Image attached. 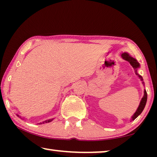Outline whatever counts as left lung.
I'll return each mask as SVG.
<instances>
[{"instance_id": "1", "label": "left lung", "mask_w": 157, "mask_h": 157, "mask_svg": "<svg viewBox=\"0 0 157 157\" xmlns=\"http://www.w3.org/2000/svg\"><path fill=\"white\" fill-rule=\"evenodd\" d=\"M121 57L123 59L126 60L128 62H129V63L131 64V66H132L133 68L134 69L135 74H136V75L138 77H139V78L140 79V81L142 82V84H143V86H144V82H143V79L142 78V76L140 75L137 72L138 68H140V64H139V63L137 62V60L135 59V58L132 57V56H130V55L127 52H123V53H122ZM147 92H146V90L144 89V95H143V97L142 98L141 100H140V104L139 105V107L137 108L136 112H135L134 113V115L132 116V118H131L132 121H134L135 119H136L137 117L142 113V111H143V109H144V108L145 107L146 102H147Z\"/></svg>"}]
</instances>
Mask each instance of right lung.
I'll return each mask as SVG.
<instances>
[{
	"label": "right lung",
	"instance_id": "add662e5",
	"mask_svg": "<svg viewBox=\"0 0 157 157\" xmlns=\"http://www.w3.org/2000/svg\"><path fill=\"white\" fill-rule=\"evenodd\" d=\"M17 116H18V117H20L19 116V115H18V114H17ZM20 118H21V117H20ZM53 119H54V118H51V119H48V120H46V121H43V122H42V123H39V124H42V123H50V122H51L52 121H53Z\"/></svg>",
	"mask_w": 157,
	"mask_h": 157
}]
</instances>
